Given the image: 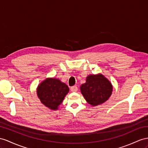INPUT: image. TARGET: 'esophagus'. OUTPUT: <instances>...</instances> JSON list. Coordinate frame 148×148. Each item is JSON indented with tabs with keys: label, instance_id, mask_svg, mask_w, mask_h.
I'll list each match as a JSON object with an SVG mask.
<instances>
[{
	"label": "esophagus",
	"instance_id": "1",
	"mask_svg": "<svg viewBox=\"0 0 148 148\" xmlns=\"http://www.w3.org/2000/svg\"><path fill=\"white\" fill-rule=\"evenodd\" d=\"M77 89H77V87L75 86L71 87V90L72 92H77Z\"/></svg>",
	"mask_w": 148,
	"mask_h": 148
}]
</instances>
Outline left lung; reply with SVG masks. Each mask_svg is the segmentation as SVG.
<instances>
[{
  "label": "left lung",
  "instance_id": "8db88e82",
  "mask_svg": "<svg viewBox=\"0 0 148 148\" xmlns=\"http://www.w3.org/2000/svg\"><path fill=\"white\" fill-rule=\"evenodd\" d=\"M81 90L89 104L97 106L104 103L111 96L112 86L103 75H90L87 77L86 82L81 85Z\"/></svg>",
  "mask_w": 148,
  "mask_h": 148
}]
</instances>
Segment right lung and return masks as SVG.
<instances>
[{"mask_svg": "<svg viewBox=\"0 0 148 148\" xmlns=\"http://www.w3.org/2000/svg\"><path fill=\"white\" fill-rule=\"evenodd\" d=\"M69 90L68 86L59 79L49 78L38 86L37 93L42 103L52 110H56Z\"/></svg>", "mask_w": 148, "mask_h": 148, "instance_id": "obj_1", "label": "right lung"}]
</instances>
